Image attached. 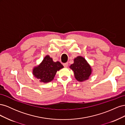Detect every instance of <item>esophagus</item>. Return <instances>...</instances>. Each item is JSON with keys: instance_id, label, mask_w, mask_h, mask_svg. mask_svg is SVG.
I'll list each match as a JSON object with an SVG mask.
<instances>
[{"instance_id": "obj_1", "label": "esophagus", "mask_w": 125, "mask_h": 125, "mask_svg": "<svg viewBox=\"0 0 125 125\" xmlns=\"http://www.w3.org/2000/svg\"><path fill=\"white\" fill-rule=\"evenodd\" d=\"M63 66L65 67H67L68 66V63L66 62V63H63Z\"/></svg>"}]
</instances>
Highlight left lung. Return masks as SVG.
<instances>
[{"label":"left lung","mask_w":125,"mask_h":125,"mask_svg":"<svg viewBox=\"0 0 125 125\" xmlns=\"http://www.w3.org/2000/svg\"><path fill=\"white\" fill-rule=\"evenodd\" d=\"M69 68L73 71L75 79L81 82L88 80L93 71L86 60L81 56L74 58L73 63L71 64Z\"/></svg>","instance_id":"obj_1"}]
</instances>
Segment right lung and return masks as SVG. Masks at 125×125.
I'll use <instances>...</instances> for the list:
<instances>
[{"label":"right lung","instance_id":"obj_1","mask_svg":"<svg viewBox=\"0 0 125 125\" xmlns=\"http://www.w3.org/2000/svg\"><path fill=\"white\" fill-rule=\"evenodd\" d=\"M63 68V65L59 62H54L52 58L47 55L39 65L33 68L32 73L40 82L46 83L53 80L57 72Z\"/></svg>","mask_w":125,"mask_h":125}]
</instances>
